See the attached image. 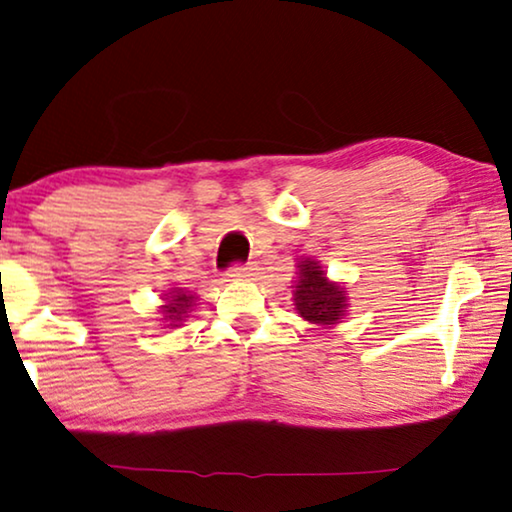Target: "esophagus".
Instances as JSON below:
<instances>
[{
    "label": "esophagus",
    "mask_w": 512,
    "mask_h": 512,
    "mask_svg": "<svg viewBox=\"0 0 512 512\" xmlns=\"http://www.w3.org/2000/svg\"><path fill=\"white\" fill-rule=\"evenodd\" d=\"M257 274V267L255 264H248V267H231L227 271L229 278H236V281H250L252 276Z\"/></svg>",
    "instance_id": "esophagus-1"
}]
</instances>
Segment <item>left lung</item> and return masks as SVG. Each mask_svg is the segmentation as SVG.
Wrapping results in <instances>:
<instances>
[{
    "label": "left lung",
    "mask_w": 512,
    "mask_h": 512,
    "mask_svg": "<svg viewBox=\"0 0 512 512\" xmlns=\"http://www.w3.org/2000/svg\"><path fill=\"white\" fill-rule=\"evenodd\" d=\"M292 302L299 318L318 327H332L344 323L349 313V288L346 283L327 276L316 257H297Z\"/></svg>",
    "instance_id": "obj_1"
}]
</instances>
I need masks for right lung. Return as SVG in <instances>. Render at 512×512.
Here are the masks:
<instances>
[{
    "instance_id": "right-lung-1",
    "label": "right lung",
    "mask_w": 512,
    "mask_h": 512,
    "mask_svg": "<svg viewBox=\"0 0 512 512\" xmlns=\"http://www.w3.org/2000/svg\"><path fill=\"white\" fill-rule=\"evenodd\" d=\"M199 304V295L196 292H189L185 288H168L161 292V304L156 306V313H159V325L168 327V330H177L192 318V311Z\"/></svg>"
}]
</instances>
